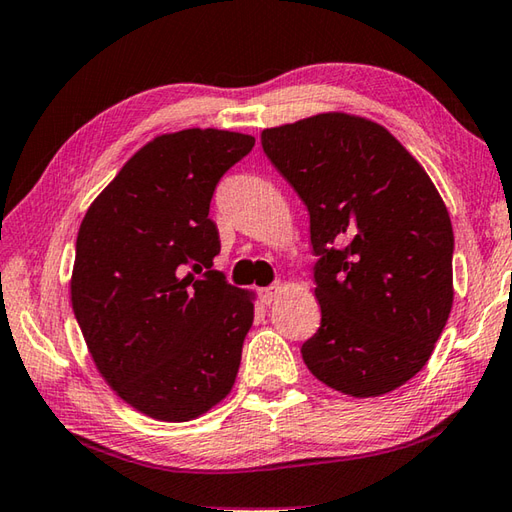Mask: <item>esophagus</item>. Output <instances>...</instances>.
<instances>
[{
    "label": "esophagus",
    "instance_id": "34e87169",
    "mask_svg": "<svg viewBox=\"0 0 512 512\" xmlns=\"http://www.w3.org/2000/svg\"><path fill=\"white\" fill-rule=\"evenodd\" d=\"M283 289H285V287H283V283H274L272 287H265L263 292H260V298H263V303H265V305H269V303H274L276 298L283 294Z\"/></svg>",
    "mask_w": 512,
    "mask_h": 512
}]
</instances>
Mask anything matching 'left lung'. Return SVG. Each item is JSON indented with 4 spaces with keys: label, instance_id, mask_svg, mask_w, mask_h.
<instances>
[{
    "label": "left lung",
    "instance_id": "left-lung-1",
    "mask_svg": "<svg viewBox=\"0 0 512 512\" xmlns=\"http://www.w3.org/2000/svg\"><path fill=\"white\" fill-rule=\"evenodd\" d=\"M310 211L321 327L301 347L318 381L381 397L428 363L452 310V225L417 158L361 115L327 111L260 133Z\"/></svg>",
    "mask_w": 512,
    "mask_h": 512
}]
</instances>
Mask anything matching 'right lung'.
Masks as SVG:
<instances>
[{
    "label": "right lung",
    "mask_w": 512,
    "mask_h": 512,
    "mask_svg": "<svg viewBox=\"0 0 512 512\" xmlns=\"http://www.w3.org/2000/svg\"><path fill=\"white\" fill-rule=\"evenodd\" d=\"M254 136L162 133L124 162L82 218L71 305L102 379L133 410L191 421L236 383L256 294L223 281L209 202Z\"/></svg>",
    "instance_id": "add662e5"
}]
</instances>
